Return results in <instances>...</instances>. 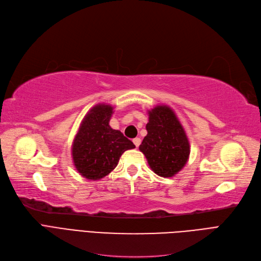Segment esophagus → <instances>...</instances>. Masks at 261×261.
Masks as SVG:
<instances>
[{"instance_id":"esophagus-1","label":"esophagus","mask_w":261,"mask_h":261,"mask_svg":"<svg viewBox=\"0 0 261 261\" xmlns=\"http://www.w3.org/2000/svg\"><path fill=\"white\" fill-rule=\"evenodd\" d=\"M133 142H134V145L136 146V148H138L139 145H140L141 140H140V138H134V139H133Z\"/></svg>"}]
</instances>
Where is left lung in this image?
<instances>
[{"label":"left lung","mask_w":261,"mask_h":261,"mask_svg":"<svg viewBox=\"0 0 261 261\" xmlns=\"http://www.w3.org/2000/svg\"><path fill=\"white\" fill-rule=\"evenodd\" d=\"M147 136L139 150L148 164L161 177H173L188 162L190 145L175 112L168 106H156L149 111Z\"/></svg>","instance_id":"left-lung-1"}]
</instances>
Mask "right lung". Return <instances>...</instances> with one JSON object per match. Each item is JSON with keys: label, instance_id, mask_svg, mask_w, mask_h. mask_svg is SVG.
<instances>
[{"label": "right lung", "instance_id": "obj_1", "mask_svg": "<svg viewBox=\"0 0 261 261\" xmlns=\"http://www.w3.org/2000/svg\"><path fill=\"white\" fill-rule=\"evenodd\" d=\"M113 107L99 103L84 116L72 143V159L77 172L89 180L110 174L121 155L135 145L120 132L110 127Z\"/></svg>", "mask_w": 261, "mask_h": 261}]
</instances>
